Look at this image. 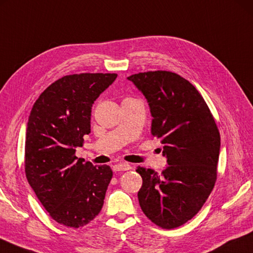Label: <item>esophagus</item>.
I'll list each match as a JSON object with an SVG mask.
<instances>
[{"label": "esophagus", "instance_id": "34e87169", "mask_svg": "<svg viewBox=\"0 0 253 253\" xmlns=\"http://www.w3.org/2000/svg\"><path fill=\"white\" fill-rule=\"evenodd\" d=\"M131 167L130 165L128 163H121V164H117L114 166V170L115 171H126V170H129Z\"/></svg>", "mask_w": 253, "mask_h": 253}]
</instances>
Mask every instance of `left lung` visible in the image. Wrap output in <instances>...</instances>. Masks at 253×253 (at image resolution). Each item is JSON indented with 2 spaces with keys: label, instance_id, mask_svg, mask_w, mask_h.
<instances>
[{
  "label": "left lung",
  "instance_id": "8db88e82",
  "mask_svg": "<svg viewBox=\"0 0 253 253\" xmlns=\"http://www.w3.org/2000/svg\"><path fill=\"white\" fill-rule=\"evenodd\" d=\"M148 100L151 135L164 145L168 166L158 174L137 167L142 212L163 229L182 226L203 208L217 180L220 132L196 87L167 71L128 77Z\"/></svg>",
  "mask_w": 253,
  "mask_h": 253
}]
</instances>
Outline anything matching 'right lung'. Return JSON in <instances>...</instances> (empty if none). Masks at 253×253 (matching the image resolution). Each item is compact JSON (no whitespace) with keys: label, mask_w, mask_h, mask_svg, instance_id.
Here are the masks:
<instances>
[{"label":"right lung","mask_w":253,"mask_h":253,"mask_svg":"<svg viewBox=\"0 0 253 253\" xmlns=\"http://www.w3.org/2000/svg\"><path fill=\"white\" fill-rule=\"evenodd\" d=\"M116 77L111 73L63 76L40 95L31 111L25 138L27 181L50 217L66 227H84L103 208L111 167L83 163L74 154L90 132L94 102Z\"/></svg>","instance_id":"1"}]
</instances>
